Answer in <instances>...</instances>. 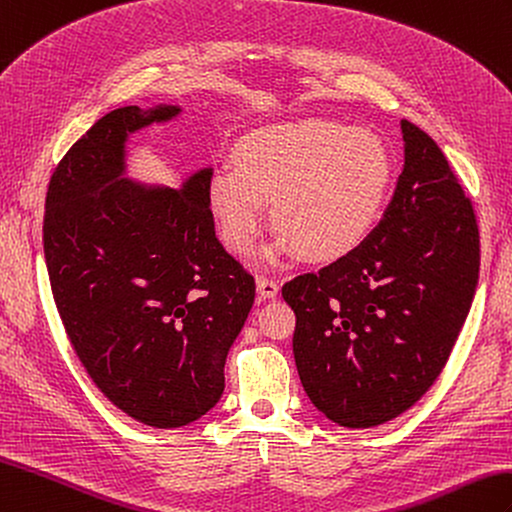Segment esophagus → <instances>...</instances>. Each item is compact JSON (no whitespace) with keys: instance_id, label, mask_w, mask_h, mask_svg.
Masks as SVG:
<instances>
[{"instance_id":"esophagus-1","label":"esophagus","mask_w":512,"mask_h":512,"mask_svg":"<svg viewBox=\"0 0 512 512\" xmlns=\"http://www.w3.org/2000/svg\"><path fill=\"white\" fill-rule=\"evenodd\" d=\"M257 292L261 299H275L279 294V283L270 277H259L257 279Z\"/></svg>"}]
</instances>
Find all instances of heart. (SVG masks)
Here are the masks:
<instances>
[{
  "label": "heart",
  "mask_w": 512,
  "mask_h": 512,
  "mask_svg": "<svg viewBox=\"0 0 512 512\" xmlns=\"http://www.w3.org/2000/svg\"><path fill=\"white\" fill-rule=\"evenodd\" d=\"M235 170L213 172L207 202L222 242L246 255L275 202L281 229L268 261L303 251L336 261L358 248L382 216L395 161L373 130L329 120L272 124L246 135L233 152Z\"/></svg>",
  "instance_id": "1"
}]
</instances>
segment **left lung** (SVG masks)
Returning <instances> with one entry per match:
<instances>
[{"mask_svg":"<svg viewBox=\"0 0 512 512\" xmlns=\"http://www.w3.org/2000/svg\"><path fill=\"white\" fill-rule=\"evenodd\" d=\"M403 172L373 233L347 257L283 285L301 384L342 427L417 403L449 360L480 275V233L443 150L401 120Z\"/></svg>","mask_w":512,"mask_h":512,"instance_id":"obj_1","label":"left lung"}]
</instances>
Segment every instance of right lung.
Masks as SVG:
<instances>
[{
  "label": "right lung",
  "instance_id": "obj_1",
  "mask_svg": "<svg viewBox=\"0 0 512 512\" xmlns=\"http://www.w3.org/2000/svg\"><path fill=\"white\" fill-rule=\"evenodd\" d=\"M178 113H106L56 165L43 218L47 275L78 360L113 406L161 430L220 401L255 301L253 275L216 237L211 168L181 189L124 178L128 135Z\"/></svg>",
  "mask_w": 512,
  "mask_h": 512
}]
</instances>
